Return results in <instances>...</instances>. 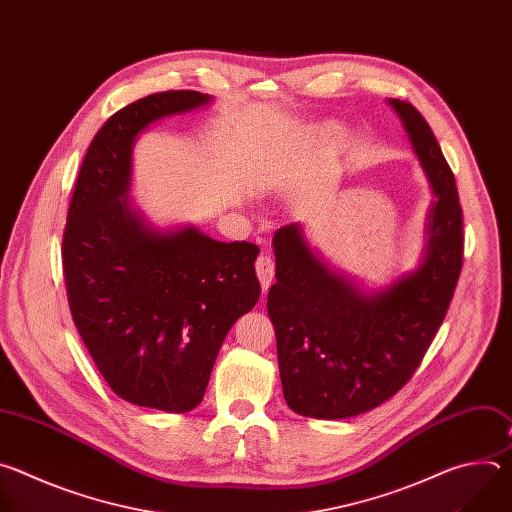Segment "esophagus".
Instances as JSON below:
<instances>
[{
  "label": "esophagus",
  "instance_id": "34e87169",
  "mask_svg": "<svg viewBox=\"0 0 512 512\" xmlns=\"http://www.w3.org/2000/svg\"><path fill=\"white\" fill-rule=\"evenodd\" d=\"M255 269H257V277L261 281V287H263V291L267 294V289H269V285L273 281V275H275V261H273V257L267 255V253H261L257 257V261H255Z\"/></svg>",
  "mask_w": 512,
  "mask_h": 512
}]
</instances>
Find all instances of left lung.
Returning a JSON list of instances; mask_svg holds the SVG:
<instances>
[{
  "label": "left lung",
  "instance_id": "left-lung-1",
  "mask_svg": "<svg viewBox=\"0 0 512 512\" xmlns=\"http://www.w3.org/2000/svg\"><path fill=\"white\" fill-rule=\"evenodd\" d=\"M435 200L427 255L379 294H362L324 265L298 225L273 237L275 279L267 314L289 409L316 419L371 411L403 389L440 330L464 263V218L454 172L423 115L391 99Z\"/></svg>",
  "mask_w": 512,
  "mask_h": 512
}]
</instances>
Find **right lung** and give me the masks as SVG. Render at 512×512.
I'll return each instance as SVG.
<instances>
[{"mask_svg": "<svg viewBox=\"0 0 512 512\" xmlns=\"http://www.w3.org/2000/svg\"><path fill=\"white\" fill-rule=\"evenodd\" d=\"M210 101L164 91L111 115L93 137L62 235L68 308L99 373L127 403L194 409L231 326L259 300V247L194 227L158 233L127 204L131 145L150 123Z\"/></svg>", "mask_w": 512, "mask_h": 512, "instance_id": "obj_1", "label": "right lung"}]
</instances>
